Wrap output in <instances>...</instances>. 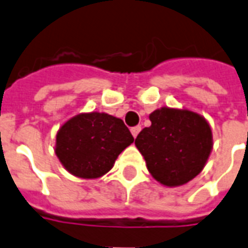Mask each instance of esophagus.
<instances>
[{
	"instance_id": "esophagus-1",
	"label": "esophagus",
	"mask_w": 248,
	"mask_h": 248,
	"mask_svg": "<svg viewBox=\"0 0 248 248\" xmlns=\"http://www.w3.org/2000/svg\"><path fill=\"white\" fill-rule=\"evenodd\" d=\"M140 131H141V126H135V127L131 128V134H132V136H134V138H136Z\"/></svg>"
}]
</instances>
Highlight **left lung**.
Returning <instances> with one entry per match:
<instances>
[{"label":"left lung","instance_id":"8db88e82","mask_svg":"<svg viewBox=\"0 0 248 248\" xmlns=\"http://www.w3.org/2000/svg\"><path fill=\"white\" fill-rule=\"evenodd\" d=\"M152 126L138 135L135 145L148 170L167 187L186 185L204 170L213 149L210 124L188 109L162 107L150 113Z\"/></svg>","mask_w":248,"mask_h":248}]
</instances>
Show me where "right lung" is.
Returning <instances> with one entry per match:
<instances>
[{
  "label": "right lung",
  "mask_w": 248,
  "mask_h": 248,
  "mask_svg": "<svg viewBox=\"0 0 248 248\" xmlns=\"http://www.w3.org/2000/svg\"><path fill=\"white\" fill-rule=\"evenodd\" d=\"M134 142L121 118L108 113H80L66 121L56 135V155L68 173L94 180L114 166L121 153Z\"/></svg>",
  "instance_id": "add662e5"
}]
</instances>
